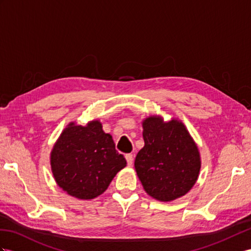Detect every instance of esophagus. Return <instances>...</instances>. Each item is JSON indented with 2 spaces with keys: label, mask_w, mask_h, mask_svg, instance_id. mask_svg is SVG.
I'll use <instances>...</instances> for the list:
<instances>
[{
  "label": "esophagus",
  "mask_w": 251,
  "mask_h": 251,
  "mask_svg": "<svg viewBox=\"0 0 251 251\" xmlns=\"http://www.w3.org/2000/svg\"><path fill=\"white\" fill-rule=\"evenodd\" d=\"M125 158H126V161H127V164L131 166L132 164V161H133V157L131 153H127V155H125Z\"/></svg>",
  "instance_id": "esophagus-1"
}]
</instances>
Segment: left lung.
<instances>
[{"mask_svg": "<svg viewBox=\"0 0 251 251\" xmlns=\"http://www.w3.org/2000/svg\"><path fill=\"white\" fill-rule=\"evenodd\" d=\"M144 147L134 160L144 191L156 201L169 202L184 196L197 181L201 152L178 118L164 122L161 115L142 121Z\"/></svg>", "mask_w": 251, "mask_h": 251, "instance_id": "obj_1", "label": "left lung"}]
</instances>
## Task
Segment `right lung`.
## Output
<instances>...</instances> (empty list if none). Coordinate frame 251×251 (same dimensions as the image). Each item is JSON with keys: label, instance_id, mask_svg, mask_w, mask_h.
Returning a JSON list of instances; mask_svg holds the SVG:
<instances>
[{"label": "right lung", "instance_id": "add662e5", "mask_svg": "<svg viewBox=\"0 0 251 251\" xmlns=\"http://www.w3.org/2000/svg\"><path fill=\"white\" fill-rule=\"evenodd\" d=\"M50 160L58 187L81 201L102 194L127 164L99 120L85 126L70 122L55 142Z\"/></svg>", "mask_w": 251, "mask_h": 251}]
</instances>
